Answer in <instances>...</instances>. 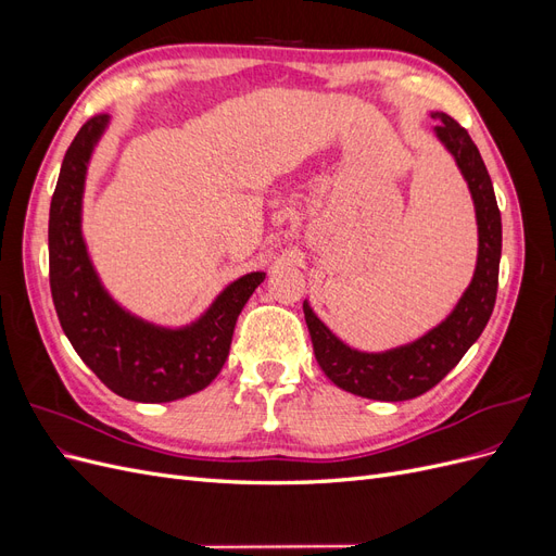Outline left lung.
<instances>
[{
  "instance_id": "obj_1",
  "label": "left lung",
  "mask_w": 556,
  "mask_h": 556,
  "mask_svg": "<svg viewBox=\"0 0 556 556\" xmlns=\"http://www.w3.org/2000/svg\"><path fill=\"white\" fill-rule=\"evenodd\" d=\"M433 134L457 162L470 190L478 223V262L473 278L457 306L441 325L429 329L417 341L384 352H362L345 345L319 319L308 301L304 315L311 331L315 359L325 376L341 390L376 401H408L439 384L466 350L473 345L494 311L501 262V213L494 185L480 150L468 131L447 113L433 111Z\"/></svg>"
}]
</instances>
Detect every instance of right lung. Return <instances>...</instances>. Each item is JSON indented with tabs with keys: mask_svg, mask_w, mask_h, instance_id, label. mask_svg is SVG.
Wrapping results in <instances>:
<instances>
[{
	"mask_svg": "<svg viewBox=\"0 0 556 556\" xmlns=\"http://www.w3.org/2000/svg\"><path fill=\"white\" fill-rule=\"evenodd\" d=\"M106 127L109 115L90 117L62 160L48 220L50 292L66 339L111 392L139 403L176 401L220 374L239 313L266 274L229 282L204 315L178 329L146 323L117 304L94 271L80 229L88 164Z\"/></svg>",
	"mask_w": 556,
	"mask_h": 556,
	"instance_id": "right-lung-1",
	"label": "right lung"
}]
</instances>
